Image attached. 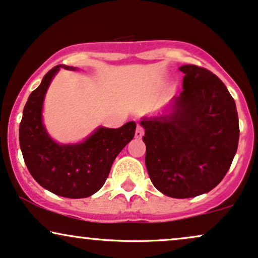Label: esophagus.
Masks as SVG:
<instances>
[{
    "label": "esophagus",
    "instance_id": "obj_1",
    "mask_svg": "<svg viewBox=\"0 0 258 258\" xmlns=\"http://www.w3.org/2000/svg\"><path fill=\"white\" fill-rule=\"evenodd\" d=\"M144 134H145L144 128H142V126H140V125H138V128H136V132H135V138L136 139H141L142 136H144Z\"/></svg>",
    "mask_w": 258,
    "mask_h": 258
}]
</instances>
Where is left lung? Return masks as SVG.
<instances>
[{"instance_id":"left-lung-1","label":"left lung","mask_w":258,"mask_h":258,"mask_svg":"<svg viewBox=\"0 0 258 258\" xmlns=\"http://www.w3.org/2000/svg\"><path fill=\"white\" fill-rule=\"evenodd\" d=\"M182 92L163 113L144 117L146 168L153 186L171 198L210 192L231 166L239 142L234 99L213 72L182 65Z\"/></svg>"}]
</instances>
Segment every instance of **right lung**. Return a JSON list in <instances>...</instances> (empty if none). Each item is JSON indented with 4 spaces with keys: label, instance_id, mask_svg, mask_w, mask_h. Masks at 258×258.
I'll list each match as a JSON object with an SVG mask.
<instances>
[{
    "label": "right lung",
    "instance_id": "add662e5",
    "mask_svg": "<svg viewBox=\"0 0 258 258\" xmlns=\"http://www.w3.org/2000/svg\"><path fill=\"white\" fill-rule=\"evenodd\" d=\"M47 72L30 94L19 126V142L30 174L45 189L65 198H87L104 186L113 160L135 135L136 123L117 129L99 126L83 141L59 144L48 134L43 123V102L51 81L60 69Z\"/></svg>",
    "mask_w": 258,
    "mask_h": 258
}]
</instances>
